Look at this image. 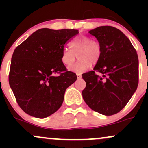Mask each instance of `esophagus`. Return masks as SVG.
<instances>
[{
    "label": "esophagus",
    "mask_w": 148,
    "mask_h": 148,
    "mask_svg": "<svg viewBox=\"0 0 148 148\" xmlns=\"http://www.w3.org/2000/svg\"><path fill=\"white\" fill-rule=\"evenodd\" d=\"M76 76H77L78 79H81L82 78V76H81V74H76Z\"/></svg>",
    "instance_id": "obj_1"
}]
</instances>
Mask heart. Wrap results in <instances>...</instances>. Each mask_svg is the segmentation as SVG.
Returning a JSON list of instances; mask_svg holds the SVG:
<instances>
[{
    "mask_svg": "<svg viewBox=\"0 0 148 148\" xmlns=\"http://www.w3.org/2000/svg\"><path fill=\"white\" fill-rule=\"evenodd\" d=\"M72 50L64 49L61 54V61L64 65L69 67L74 63L79 56V61L69 67V70L82 73L91 67L92 62L95 64L101 56V47L98 42L92 41L87 35H79L71 42Z\"/></svg>",
    "mask_w": 148,
    "mask_h": 148,
    "instance_id": "1",
    "label": "heart"
}]
</instances>
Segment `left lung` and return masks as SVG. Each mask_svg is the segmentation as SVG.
Instances as JSON below:
<instances>
[{
    "label": "left lung",
    "mask_w": 148,
    "mask_h": 148,
    "mask_svg": "<svg viewBox=\"0 0 148 148\" xmlns=\"http://www.w3.org/2000/svg\"><path fill=\"white\" fill-rule=\"evenodd\" d=\"M88 33L97 40L101 56L93 70L82 74L86 83L83 98L93 111L114 115L126 106L138 87V55L128 37L118 28L99 26Z\"/></svg>",
    "instance_id": "left-lung-1"
}]
</instances>
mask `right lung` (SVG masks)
Segmentation results:
<instances>
[{"instance_id":"add662e5","label":"right lung","mask_w":148,"mask_h":148,"mask_svg":"<svg viewBox=\"0 0 148 148\" xmlns=\"http://www.w3.org/2000/svg\"><path fill=\"white\" fill-rule=\"evenodd\" d=\"M78 33L74 29L41 28L15 49L9 84L27 114L45 118L61 106L66 89L77 79L75 73L67 71L61 54L67 41ZM59 73L60 75L55 76Z\"/></svg>"}]
</instances>
